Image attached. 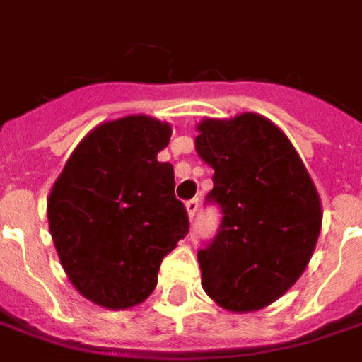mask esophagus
<instances>
[{
    "instance_id": "obj_1",
    "label": "esophagus",
    "mask_w": 362,
    "mask_h": 362,
    "mask_svg": "<svg viewBox=\"0 0 362 362\" xmlns=\"http://www.w3.org/2000/svg\"><path fill=\"white\" fill-rule=\"evenodd\" d=\"M185 206H187V213H189V218L193 221L197 211H199V199H189V201L185 203Z\"/></svg>"
}]
</instances>
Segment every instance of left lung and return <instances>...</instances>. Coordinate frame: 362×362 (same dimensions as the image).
Returning a JSON list of instances; mask_svg holds the SVG:
<instances>
[{
	"mask_svg": "<svg viewBox=\"0 0 362 362\" xmlns=\"http://www.w3.org/2000/svg\"><path fill=\"white\" fill-rule=\"evenodd\" d=\"M197 153L214 169L206 203L221 209L214 238L197 258L203 288L228 311L281 298L310 262L321 203L291 141L270 119L240 114L203 119Z\"/></svg>",
	"mask_w": 362,
	"mask_h": 362,
	"instance_id": "left-lung-1",
	"label": "left lung"
}]
</instances>
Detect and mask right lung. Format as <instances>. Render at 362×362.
<instances>
[{
    "label": "right lung",
    "mask_w": 362,
    "mask_h": 362,
    "mask_svg": "<svg viewBox=\"0 0 362 362\" xmlns=\"http://www.w3.org/2000/svg\"><path fill=\"white\" fill-rule=\"evenodd\" d=\"M169 138V124L148 116L100 124L52 185L47 214L62 268L102 308L146 300L161 260L189 233L173 165L157 161Z\"/></svg>",
    "instance_id": "right-lung-1"
}]
</instances>
